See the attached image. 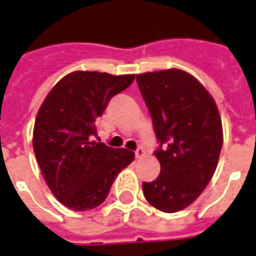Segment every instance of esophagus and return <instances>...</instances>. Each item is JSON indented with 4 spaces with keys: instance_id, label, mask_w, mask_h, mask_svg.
I'll use <instances>...</instances> for the list:
<instances>
[{
    "instance_id": "esophagus-1",
    "label": "esophagus",
    "mask_w": 256,
    "mask_h": 256,
    "mask_svg": "<svg viewBox=\"0 0 256 256\" xmlns=\"http://www.w3.org/2000/svg\"><path fill=\"white\" fill-rule=\"evenodd\" d=\"M144 150L142 148V147H139L138 150H136V151H135V158H138V159H140V158H143L144 156Z\"/></svg>"
}]
</instances>
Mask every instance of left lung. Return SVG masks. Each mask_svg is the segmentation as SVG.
<instances>
[{"instance_id":"left-lung-1","label":"left lung","mask_w":256,"mask_h":256,"mask_svg":"<svg viewBox=\"0 0 256 256\" xmlns=\"http://www.w3.org/2000/svg\"><path fill=\"white\" fill-rule=\"evenodd\" d=\"M160 147V174L143 182L146 200L166 213L189 206L209 184L221 154L224 132L214 100L186 70L136 74Z\"/></svg>"}]
</instances>
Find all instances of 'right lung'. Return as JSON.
<instances>
[{"label":"right lung","mask_w":256,"mask_h":256,"mask_svg":"<svg viewBox=\"0 0 256 256\" xmlns=\"http://www.w3.org/2000/svg\"><path fill=\"white\" fill-rule=\"evenodd\" d=\"M134 78L76 70L58 81L39 108L32 132L35 156L54 196L72 210L102 204L116 176L134 160L132 151L92 140L112 97Z\"/></svg>","instance_id":"obj_1"}]
</instances>
